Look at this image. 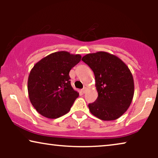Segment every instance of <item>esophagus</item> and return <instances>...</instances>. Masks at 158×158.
Wrapping results in <instances>:
<instances>
[{"label": "esophagus", "instance_id": "esophagus-1", "mask_svg": "<svg viewBox=\"0 0 158 158\" xmlns=\"http://www.w3.org/2000/svg\"><path fill=\"white\" fill-rule=\"evenodd\" d=\"M82 92H83V94H85V93L86 92V88H83V89H82Z\"/></svg>", "mask_w": 158, "mask_h": 158}]
</instances>
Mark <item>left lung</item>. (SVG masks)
<instances>
[{
	"instance_id": "obj_1",
	"label": "left lung",
	"mask_w": 158,
	"mask_h": 158,
	"mask_svg": "<svg viewBox=\"0 0 158 158\" xmlns=\"http://www.w3.org/2000/svg\"><path fill=\"white\" fill-rule=\"evenodd\" d=\"M82 60L94 71L98 98L88 108L103 121L115 120L128 109L134 96V80L119 58L105 52L88 54Z\"/></svg>"
}]
</instances>
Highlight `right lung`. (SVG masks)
Instances as JSON below:
<instances>
[{"instance_id": "obj_1", "label": "right lung", "mask_w": 158, "mask_h": 158, "mask_svg": "<svg viewBox=\"0 0 158 158\" xmlns=\"http://www.w3.org/2000/svg\"><path fill=\"white\" fill-rule=\"evenodd\" d=\"M81 60V55L61 51L34 66L28 79V92L31 104L41 115L57 118L70 111L79 94L71 86L69 73Z\"/></svg>"}]
</instances>
